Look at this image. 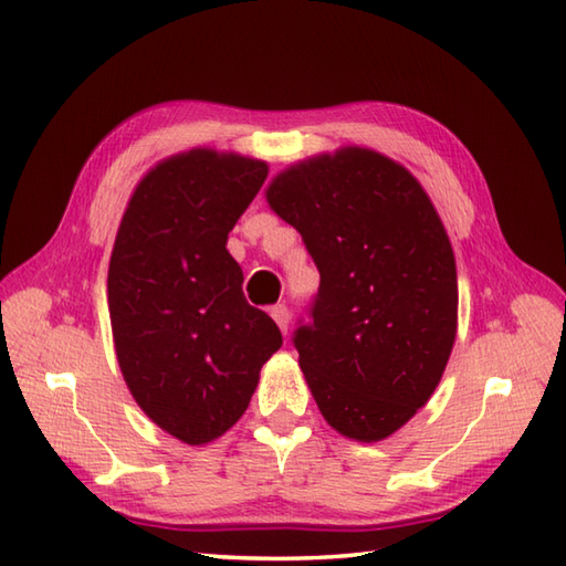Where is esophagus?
<instances>
[{"label":"esophagus","instance_id":"obj_1","mask_svg":"<svg viewBox=\"0 0 566 566\" xmlns=\"http://www.w3.org/2000/svg\"><path fill=\"white\" fill-rule=\"evenodd\" d=\"M270 316L276 323V328L286 335V328H290V308H286L284 304H276L270 308Z\"/></svg>","mask_w":566,"mask_h":566}]
</instances>
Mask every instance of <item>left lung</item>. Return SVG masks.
Listing matches in <instances>:
<instances>
[{
  "label": "left lung",
  "mask_w": 566,
  "mask_h": 566,
  "mask_svg": "<svg viewBox=\"0 0 566 566\" xmlns=\"http://www.w3.org/2000/svg\"><path fill=\"white\" fill-rule=\"evenodd\" d=\"M321 272L294 345L326 423L357 442L394 436L438 389L457 335V264L423 185L389 155L340 146L264 189Z\"/></svg>",
  "instance_id": "left-lung-1"
}]
</instances>
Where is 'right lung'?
Returning <instances> with one entry per match:
<instances>
[{
    "label": "right lung",
    "instance_id": "right-lung-1",
    "mask_svg": "<svg viewBox=\"0 0 566 566\" xmlns=\"http://www.w3.org/2000/svg\"><path fill=\"white\" fill-rule=\"evenodd\" d=\"M268 172L233 150L175 153L140 177L116 231L106 298L118 369L140 411L191 448L235 426L282 345L226 248Z\"/></svg>",
    "mask_w": 566,
    "mask_h": 566
}]
</instances>
